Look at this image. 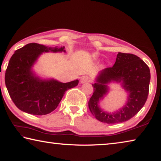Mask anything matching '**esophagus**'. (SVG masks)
Wrapping results in <instances>:
<instances>
[{"mask_svg":"<svg viewBox=\"0 0 161 161\" xmlns=\"http://www.w3.org/2000/svg\"><path fill=\"white\" fill-rule=\"evenodd\" d=\"M81 83H86V82H89L90 81V78L87 76H84V77H81L80 79Z\"/></svg>","mask_w":161,"mask_h":161,"instance_id":"obj_1","label":"esophagus"}]
</instances>
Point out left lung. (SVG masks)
<instances>
[{
	"instance_id": "left-lung-1",
	"label": "left lung",
	"mask_w": 161,
	"mask_h": 161,
	"mask_svg": "<svg viewBox=\"0 0 161 161\" xmlns=\"http://www.w3.org/2000/svg\"><path fill=\"white\" fill-rule=\"evenodd\" d=\"M151 73L148 65L138 56L119 53L113 67L103 69L92 84L94 93L88 106L95 118L102 123L117 124L126 121L134 116L143 107L148 98ZM123 81L125 88L129 92L127 104L116 113L108 114L100 110L97 103L107 93L105 85L111 80Z\"/></svg>"
}]
</instances>
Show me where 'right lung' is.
I'll list each match as a JSON object with an SVG mask.
<instances>
[{
    "instance_id": "add662e5",
    "label": "right lung",
    "mask_w": 161,
    "mask_h": 161,
    "mask_svg": "<svg viewBox=\"0 0 161 161\" xmlns=\"http://www.w3.org/2000/svg\"><path fill=\"white\" fill-rule=\"evenodd\" d=\"M64 49L32 42L13 54L5 71V82L10 98L19 109L37 116L50 114L58 107L65 92L77 85V80L67 83L54 80L43 81L35 77L31 71L42 53L65 52Z\"/></svg>"
}]
</instances>
